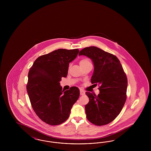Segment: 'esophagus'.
Here are the masks:
<instances>
[{
    "instance_id": "1",
    "label": "esophagus",
    "mask_w": 151,
    "mask_h": 151,
    "mask_svg": "<svg viewBox=\"0 0 151 151\" xmlns=\"http://www.w3.org/2000/svg\"><path fill=\"white\" fill-rule=\"evenodd\" d=\"M80 95H84L85 94V91H84L82 89H80Z\"/></svg>"
}]
</instances>
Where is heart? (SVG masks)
Returning a JSON list of instances; mask_svg holds the SVG:
<instances>
[{
    "label": "heart",
    "instance_id": "b5f03b06",
    "mask_svg": "<svg viewBox=\"0 0 151 151\" xmlns=\"http://www.w3.org/2000/svg\"><path fill=\"white\" fill-rule=\"evenodd\" d=\"M91 63L90 62V61H89V60L88 59H81L80 62H79V65L80 66H82V65H86V64H88V63Z\"/></svg>",
    "mask_w": 151,
    "mask_h": 151
}]
</instances>
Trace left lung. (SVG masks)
Here are the masks:
<instances>
[{
	"label": "left lung",
	"instance_id": "obj_1",
	"mask_svg": "<svg viewBox=\"0 0 151 151\" xmlns=\"http://www.w3.org/2000/svg\"><path fill=\"white\" fill-rule=\"evenodd\" d=\"M79 55L92 59L94 71L91 83L100 86L97 96L86 92L89 99L85 106L86 118L97 126L107 124L119 114L126 100V75L118 58L99 47H86Z\"/></svg>",
	"mask_w": 151,
	"mask_h": 151
}]
</instances>
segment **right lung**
Instances as JSON below:
<instances>
[{"mask_svg": "<svg viewBox=\"0 0 151 151\" xmlns=\"http://www.w3.org/2000/svg\"><path fill=\"white\" fill-rule=\"evenodd\" d=\"M79 49H58L38 58L28 73L27 90L37 115L50 125H58L69 117L73 105L78 100L79 88L62 91L59 81L66 78L69 63Z\"/></svg>", "mask_w": 151, "mask_h": 151, "instance_id": "obj_1", "label": "right lung"}]
</instances>
